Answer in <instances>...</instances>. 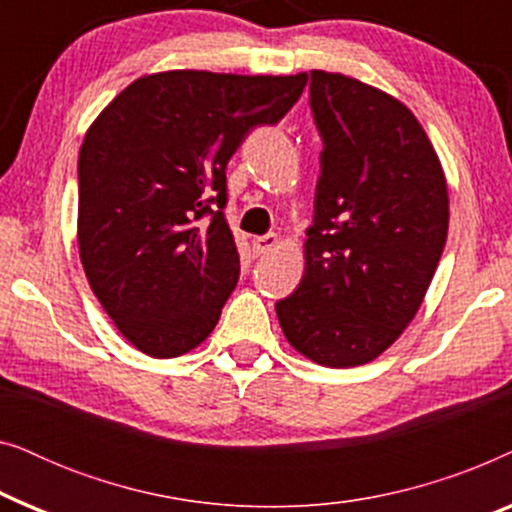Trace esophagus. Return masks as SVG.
<instances>
[{
  "instance_id": "1",
  "label": "esophagus",
  "mask_w": 512,
  "mask_h": 512,
  "mask_svg": "<svg viewBox=\"0 0 512 512\" xmlns=\"http://www.w3.org/2000/svg\"><path fill=\"white\" fill-rule=\"evenodd\" d=\"M279 244V237L277 235H261V237H254V251L256 256H265L270 254V251H275Z\"/></svg>"
}]
</instances>
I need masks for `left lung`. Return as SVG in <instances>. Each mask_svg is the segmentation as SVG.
I'll return each mask as SVG.
<instances>
[{
	"label": "left lung",
	"mask_w": 512,
	"mask_h": 512,
	"mask_svg": "<svg viewBox=\"0 0 512 512\" xmlns=\"http://www.w3.org/2000/svg\"><path fill=\"white\" fill-rule=\"evenodd\" d=\"M324 137L298 289L275 305L289 345L354 368L401 338L424 303L450 223L440 158L394 95L340 72H310Z\"/></svg>",
	"instance_id": "1"
}]
</instances>
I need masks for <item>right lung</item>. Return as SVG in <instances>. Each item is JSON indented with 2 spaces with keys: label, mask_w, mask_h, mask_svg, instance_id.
<instances>
[{
  "label": "right lung",
  "mask_w": 512,
  "mask_h": 512,
  "mask_svg": "<svg viewBox=\"0 0 512 512\" xmlns=\"http://www.w3.org/2000/svg\"><path fill=\"white\" fill-rule=\"evenodd\" d=\"M305 86V72L170 69L139 76L90 123L76 240L90 289L139 352L174 359L214 331L240 277L226 165Z\"/></svg>",
  "instance_id": "obj_1"
}]
</instances>
